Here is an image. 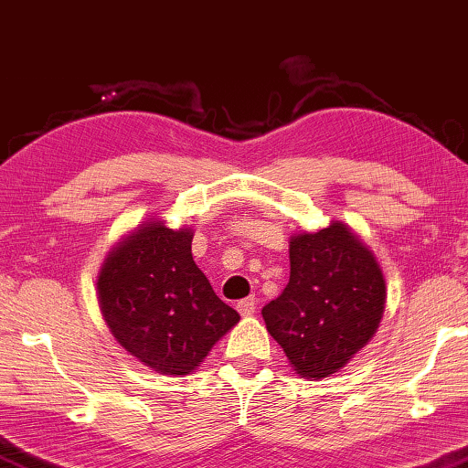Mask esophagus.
I'll return each mask as SVG.
<instances>
[{"label":"esophagus","instance_id":"1","mask_svg":"<svg viewBox=\"0 0 468 468\" xmlns=\"http://www.w3.org/2000/svg\"><path fill=\"white\" fill-rule=\"evenodd\" d=\"M236 308H239L240 316H250V314H255V310H257V300L255 297H247V300H240L239 303H236Z\"/></svg>","mask_w":468,"mask_h":468}]
</instances>
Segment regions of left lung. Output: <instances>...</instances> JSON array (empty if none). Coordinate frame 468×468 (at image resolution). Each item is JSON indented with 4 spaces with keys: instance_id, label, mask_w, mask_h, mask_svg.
I'll return each instance as SVG.
<instances>
[{
    "instance_id": "left-lung-1",
    "label": "left lung",
    "mask_w": 468,
    "mask_h": 468,
    "mask_svg": "<svg viewBox=\"0 0 468 468\" xmlns=\"http://www.w3.org/2000/svg\"><path fill=\"white\" fill-rule=\"evenodd\" d=\"M289 260L287 287L263 306V321L297 374H335L376 334L384 313L382 270L344 223L293 236Z\"/></svg>"
}]
</instances>
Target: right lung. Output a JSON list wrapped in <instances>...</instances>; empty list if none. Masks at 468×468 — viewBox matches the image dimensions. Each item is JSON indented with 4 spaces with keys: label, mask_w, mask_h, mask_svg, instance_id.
I'll list each match as a JSON object with an SVG mask.
<instances>
[{
    "label": "right lung",
    "mask_w": 468,
    "mask_h": 468,
    "mask_svg": "<svg viewBox=\"0 0 468 468\" xmlns=\"http://www.w3.org/2000/svg\"><path fill=\"white\" fill-rule=\"evenodd\" d=\"M97 287L113 337L158 374H189L240 321L194 263L186 228L145 223L112 250Z\"/></svg>",
    "instance_id": "right-lung-1"
}]
</instances>
